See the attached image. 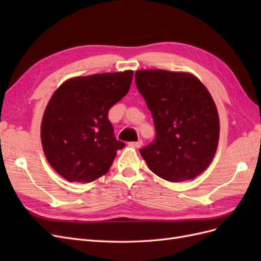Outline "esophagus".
<instances>
[{
  "mask_svg": "<svg viewBox=\"0 0 261 261\" xmlns=\"http://www.w3.org/2000/svg\"><path fill=\"white\" fill-rule=\"evenodd\" d=\"M130 147H134V148H140L141 146H143V140L139 139L137 141H132V143L128 144Z\"/></svg>",
  "mask_w": 261,
  "mask_h": 261,
  "instance_id": "esophagus-1",
  "label": "esophagus"
}]
</instances>
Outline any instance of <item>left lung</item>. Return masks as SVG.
<instances>
[{"label": "left lung", "instance_id": "left-lung-1", "mask_svg": "<svg viewBox=\"0 0 261 261\" xmlns=\"http://www.w3.org/2000/svg\"><path fill=\"white\" fill-rule=\"evenodd\" d=\"M137 89L151 112L154 139L139 149L149 169L170 181L192 179L215 156L220 124L215 102L191 74L137 70Z\"/></svg>", "mask_w": 261, "mask_h": 261}]
</instances>
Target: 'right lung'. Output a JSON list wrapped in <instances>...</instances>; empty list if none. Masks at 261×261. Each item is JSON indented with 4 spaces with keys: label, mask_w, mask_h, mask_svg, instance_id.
<instances>
[{
    "label": "right lung",
    "mask_w": 261,
    "mask_h": 261,
    "mask_svg": "<svg viewBox=\"0 0 261 261\" xmlns=\"http://www.w3.org/2000/svg\"><path fill=\"white\" fill-rule=\"evenodd\" d=\"M133 72L77 77L53 93L42 118L41 141L51 167L68 181L89 183L111 168L125 147L108 113L128 92Z\"/></svg>",
    "instance_id": "obj_1"
}]
</instances>
